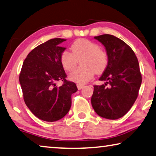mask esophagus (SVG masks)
I'll list each match as a JSON object with an SVG mask.
<instances>
[{
	"mask_svg": "<svg viewBox=\"0 0 156 156\" xmlns=\"http://www.w3.org/2000/svg\"><path fill=\"white\" fill-rule=\"evenodd\" d=\"M84 87V85H82V84H77V87L78 90H81L83 87Z\"/></svg>",
	"mask_w": 156,
	"mask_h": 156,
	"instance_id": "esophagus-1",
	"label": "esophagus"
}]
</instances>
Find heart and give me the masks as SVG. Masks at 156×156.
<instances>
[{
    "label": "heart",
    "mask_w": 156,
    "mask_h": 156,
    "mask_svg": "<svg viewBox=\"0 0 156 156\" xmlns=\"http://www.w3.org/2000/svg\"><path fill=\"white\" fill-rule=\"evenodd\" d=\"M71 48L72 53L66 50L60 55L61 65L65 71H73L78 60L82 58V66L69 74V78L71 81L79 84L85 83L93 78L94 73H101L107 68V52L99 48L95 42L86 39H79L71 44Z\"/></svg>",
    "instance_id": "heart-1"
}]
</instances>
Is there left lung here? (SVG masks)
<instances>
[{
    "mask_svg": "<svg viewBox=\"0 0 156 156\" xmlns=\"http://www.w3.org/2000/svg\"><path fill=\"white\" fill-rule=\"evenodd\" d=\"M94 38L105 47L108 65L99 78L106 83L94 86L91 105L100 117L117 119L129 111L138 96L142 80L139 62L122 39L108 34Z\"/></svg>",
    "mask_w": 156,
    "mask_h": 156,
    "instance_id": "8db88e82",
    "label": "left lung"
}]
</instances>
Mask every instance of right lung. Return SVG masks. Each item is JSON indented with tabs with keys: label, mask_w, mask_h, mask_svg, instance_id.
Wrapping results in <instances>:
<instances>
[{
	"label": "right lung",
	"mask_w": 156,
	"mask_h": 156,
	"mask_svg": "<svg viewBox=\"0 0 156 156\" xmlns=\"http://www.w3.org/2000/svg\"><path fill=\"white\" fill-rule=\"evenodd\" d=\"M66 39H49L32 50L23 63L19 82L23 100L37 117L53 122L63 118L71 105V95L78 88L66 80V74L60 62L66 48L60 44ZM58 81L63 84L56 85Z\"/></svg>",
	"instance_id": "1"
}]
</instances>
